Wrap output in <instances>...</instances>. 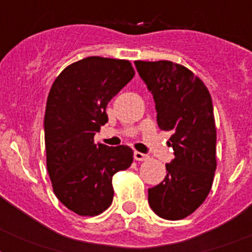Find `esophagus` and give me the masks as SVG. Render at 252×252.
<instances>
[{
  "instance_id": "1",
  "label": "esophagus",
  "mask_w": 252,
  "mask_h": 252,
  "mask_svg": "<svg viewBox=\"0 0 252 252\" xmlns=\"http://www.w3.org/2000/svg\"><path fill=\"white\" fill-rule=\"evenodd\" d=\"M148 158H149L148 154H144L141 152H134V159L136 161H146Z\"/></svg>"
}]
</instances>
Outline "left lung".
<instances>
[{
  "mask_svg": "<svg viewBox=\"0 0 252 252\" xmlns=\"http://www.w3.org/2000/svg\"><path fill=\"white\" fill-rule=\"evenodd\" d=\"M134 65L153 94L158 126L172 133L168 145L175 156L165 179L149 188V205L162 219H186L207 199L217 167L211 94L183 65L167 60Z\"/></svg>",
  "mask_w": 252,
  "mask_h": 252,
  "instance_id": "left-lung-1",
  "label": "left lung"
}]
</instances>
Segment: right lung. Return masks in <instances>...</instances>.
<instances>
[{
    "instance_id": "1",
    "label": "right lung",
    "mask_w": 252,
    "mask_h": 252,
    "mask_svg": "<svg viewBox=\"0 0 252 252\" xmlns=\"http://www.w3.org/2000/svg\"><path fill=\"white\" fill-rule=\"evenodd\" d=\"M134 77L128 60L91 56L68 65L49 90L44 115L47 170L55 195L80 216L100 215L114 199L112 176L133 162L129 146L94 144L107 104Z\"/></svg>"
}]
</instances>
